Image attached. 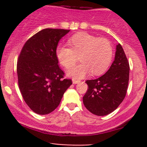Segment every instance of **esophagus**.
<instances>
[{
  "label": "esophagus",
  "mask_w": 147,
  "mask_h": 147,
  "mask_svg": "<svg viewBox=\"0 0 147 147\" xmlns=\"http://www.w3.org/2000/svg\"><path fill=\"white\" fill-rule=\"evenodd\" d=\"M72 82H73V84H78V83L80 82V80H78L73 78V79H72Z\"/></svg>",
  "instance_id": "obj_1"
}]
</instances>
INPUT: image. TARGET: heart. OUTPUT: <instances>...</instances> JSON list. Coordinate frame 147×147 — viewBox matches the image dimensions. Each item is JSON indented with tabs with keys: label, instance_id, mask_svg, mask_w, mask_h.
<instances>
[{
	"label": "heart",
	"instance_id": "obj_1",
	"mask_svg": "<svg viewBox=\"0 0 147 147\" xmlns=\"http://www.w3.org/2000/svg\"><path fill=\"white\" fill-rule=\"evenodd\" d=\"M69 47L59 46L56 56L59 63L66 69H70L78 61L80 63L74 67L67 75L75 79H80L90 72L98 76L105 72L112 63L114 50L108 39L99 38L87 32H78L67 40Z\"/></svg>",
	"mask_w": 147,
	"mask_h": 147
}]
</instances>
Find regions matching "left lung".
Wrapping results in <instances>:
<instances>
[{"mask_svg":"<svg viewBox=\"0 0 147 147\" xmlns=\"http://www.w3.org/2000/svg\"><path fill=\"white\" fill-rule=\"evenodd\" d=\"M115 58L107 72L100 78L86 81L88 85L83 103L91 113L105 116L122 102L129 79V64L120 44L117 45Z\"/></svg>","mask_w":147,"mask_h":147,"instance_id":"8db88e82","label":"left lung"}]
</instances>
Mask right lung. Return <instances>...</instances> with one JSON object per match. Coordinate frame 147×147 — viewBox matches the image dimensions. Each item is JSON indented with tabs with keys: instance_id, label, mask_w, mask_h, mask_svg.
<instances>
[{
	"instance_id": "1",
	"label": "right lung",
	"mask_w": 147,
	"mask_h": 147,
	"mask_svg": "<svg viewBox=\"0 0 147 147\" xmlns=\"http://www.w3.org/2000/svg\"><path fill=\"white\" fill-rule=\"evenodd\" d=\"M69 32L53 28L39 31L26 41L18 58L19 89L28 106L38 115L54 111L72 84L64 78L56 56L58 42Z\"/></svg>"
}]
</instances>
